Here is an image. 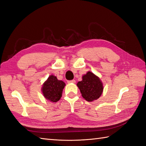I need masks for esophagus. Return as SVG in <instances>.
I'll use <instances>...</instances> for the list:
<instances>
[{"label":"esophagus","instance_id":"1","mask_svg":"<svg viewBox=\"0 0 146 146\" xmlns=\"http://www.w3.org/2000/svg\"><path fill=\"white\" fill-rule=\"evenodd\" d=\"M76 82L75 80H70V81H68V83H75Z\"/></svg>","mask_w":146,"mask_h":146}]
</instances>
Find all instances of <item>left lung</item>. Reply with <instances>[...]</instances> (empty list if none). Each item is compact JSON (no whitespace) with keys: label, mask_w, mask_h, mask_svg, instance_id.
Returning <instances> with one entry per match:
<instances>
[{"label":"left lung","mask_w":146,"mask_h":146,"mask_svg":"<svg viewBox=\"0 0 146 146\" xmlns=\"http://www.w3.org/2000/svg\"><path fill=\"white\" fill-rule=\"evenodd\" d=\"M77 86L83 98L88 102L97 100L104 90L103 83L100 79L90 71L83 76L82 80L78 82Z\"/></svg>","instance_id":"obj_1"}]
</instances>
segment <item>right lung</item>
Instances as JSON below:
<instances>
[{"label": "right lung", "mask_w": 146, "mask_h": 146, "mask_svg": "<svg viewBox=\"0 0 146 146\" xmlns=\"http://www.w3.org/2000/svg\"><path fill=\"white\" fill-rule=\"evenodd\" d=\"M65 83L61 80H58L56 76L50 75L47 80L43 83L42 93L46 100L51 102H57L62 96Z\"/></svg>", "instance_id": "1"}]
</instances>
